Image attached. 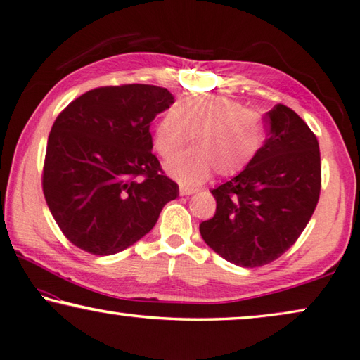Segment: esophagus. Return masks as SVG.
Wrapping results in <instances>:
<instances>
[{
    "label": "esophagus",
    "instance_id": "esophagus-1",
    "mask_svg": "<svg viewBox=\"0 0 360 360\" xmlns=\"http://www.w3.org/2000/svg\"><path fill=\"white\" fill-rule=\"evenodd\" d=\"M196 193V190L194 188H180V196H190V194H194Z\"/></svg>",
    "mask_w": 360,
    "mask_h": 360
}]
</instances>
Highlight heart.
<instances>
[{
  "label": "heart",
  "instance_id": "1",
  "mask_svg": "<svg viewBox=\"0 0 360 360\" xmlns=\"http://www.w3.org/2000/svg\"><path fill=\"white\" fill-rule=\"evenodd\" d=\"M193 136L194 147L166 162L167 175L184 186H198L212 176H232L247 169L266 141L259 113L223 94L200 93L180 99L162 113L153 129L161 158L175 155Z\"/></svg>",
  "mask_w": 360,
  "mask_h": 360
}]
</instances>
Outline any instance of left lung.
<instances>
[{"label":"left lung","mask_w":360,"mask_h":360,"mask_svg":"<svg viewBox=\"0 0 360 360\" xmlns=\"http://www.w3.org/2000/svg\"><path fill=\"white\" fill-rule=\"evenodd\" d=\"M269 137L255 161L212 190L213 218L199 226L209 247L240 267H261L289 250L310 221L321 191L316 136L292 109L266 113Z\"/></svg>","instance_id":"obj_1"}]
</instances>
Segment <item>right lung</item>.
Returning <instances> with one entry per match:
<instances>
[{
  "mask_svg": "<svg viewBox=\"0 0 360 360\" xmlns=\"http://www.w3.org/2000/svg\"><path fill=\"white\" fill-rule=\"evenodd\" d=\"M174 104L155 85L101 86L74 99L49 134L42 190L75 247L96 256L123 251L148 234L179 196L151 153L150 123Z\"/></svg>",
  "mask_w": 360,
  "mask_h": 360,
  "instance_id": "add662e5",
  "label": "right lung"
}]
</instances>
